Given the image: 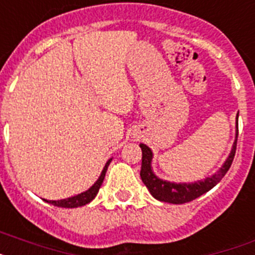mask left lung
Listing matches in <instances>:
<instances>
[{"mask_svg":"<svg viewBox=\"0 0 255 255\" xmlns=\"http://www.w3.org/2000/svg\"><path fill=\"white\" fill-rule=\"evenodd\" d=\"M239 117V114H237ZM237 136H239V123H237ZM236 145L237 138L235 140L233 144L232 151H231L230 157L227 158L224 164L222 166L217 174L213 175L211 177H207L204 181H197V183L192 184H176L170 183V181L160 180L159 177H157L151 171V158H153V153L146 145L141 144L140 147L142 150V163H141V171L140 176L142 183L146 185L149 192L154 198H157L158 201L162 202H168V204H187L190 201L196 200L204 193L209 192L211 188H214L224 177L227 174V171L230 170L231 164L235 158V153H236Z\"/></svg>","mask_w":255,"mask_h":255,"instance_id":"obj_1","label":"left lung"}]
</instances>
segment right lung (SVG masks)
<instances>
[{
  "instance_id": "1",
  "label": "right lung",
  "mask_w": 255,
  "mask_h": 255,
  "mask_svg": "<svg viewBox=\"0 0 255 255\" xmlns=\"http://www.w3.org/2000/svg\"><path fill=\"white\" fill-rule=\"evenodd\" d=\"M111 159L108 160V163L105 164L104 170H102V174L101 176L98 177V180L96 181L93 185H92L87 192L84 193H80L78 196H74V197H70V198H65V200H59V201H46L49 204L54 205V206H58V207H68V209H72V207H79V206H84V205L89 204L96 196H97L98 190H100V187L104 183V179H105V175H106V171H108L109 164H110Z\"/></svg>"
}]
</instances>
